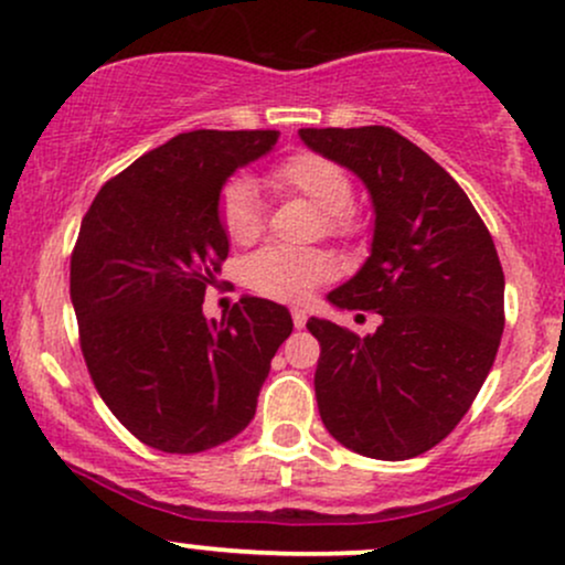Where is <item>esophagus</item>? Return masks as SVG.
<instances>
[{"mask_svg":"<svg viewBox=\"0 0 565 565\" xmlns=\"http://www.w3.org/2000/svg\"><path fill=\"white\" fill-rule=\"evenodd\" d=\"M305 321H308V313H305L302 308L291 310V323H295V329H302Z\"/></svg>","mask_w":565,"mask_h":565,"instance_id":"esophagus-1","label":"esophagus"}]
</instances>
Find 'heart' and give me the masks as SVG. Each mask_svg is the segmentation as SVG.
<instances>
[{
  "instance_id": "b5f03b06",
  "label": "heart",
  "mask_w": 565,
  "mask_h": 565,
  "mask_svg": "<svg viewBox=\"0 0 565 565\" xmlns=\"http://www.w3.org/2000/svg\"><path fill=\"white\" fill-rule=\"evenodd\" d=\"M268 183L287 196L308 199L323 212V231L332 236H353L359 215L353 212V183L350 174L321 153H291L270 167ZM217 217L233 244H249L263 231V210L249 180L236 178L223 188ZM332 260L323 252H295L281 246L255 252L244 265V278L257 295L281 302H300L319 284L332 276Z\"/></svg>"
}]
</instances>
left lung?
<instances>
[{"label": "left lung", "instance_id": "obj_1", "mask_svg": "<svg viewBox=\"0 0 565 565\" xmlns=\"http://www.w3.org/2000/svg\"><path fill=\"white\" fill-rule=\"evenodd\" d=\"M305 146L359 174L372 193V255L329 295L374 310L377 332L310 319L316 401L327 430L364 457L412 459L468 414L504 329V274L468 193L391 127L300 129Z\"/></svg>", "mask_w": 565, "mask_h": 565}]
</instances>
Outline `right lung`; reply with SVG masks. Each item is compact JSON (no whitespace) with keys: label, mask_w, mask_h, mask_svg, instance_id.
Instances as JSON below:
<instances>
[{"label":"right lung","mask_w":565,"mask_h":565,"mask_svg":"<svg viewBox=\"0 0 565 565\" xmlns=\"http://www.w3.org/2000/svg\"><path fill=\"white\" fill-rule=\"evenodd\" d=\"M276 129H196L142 153L97 191L71 252V302L97 393L151 449L199 454L252 423L284 305L244 295L223 319L201 302L228 257L225 180L276 146Z\"/></svg>","instance_id":"1"}]
</instances>
